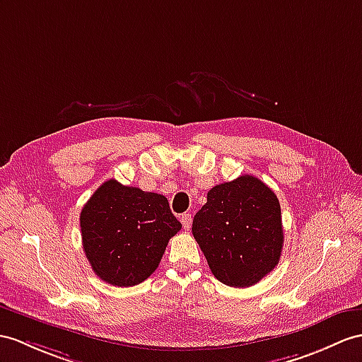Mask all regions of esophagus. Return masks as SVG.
Masks as SVG:
<instances>
[{
    "label": "esophagus",
    "mask_w": 362,
    "mask_h": 362,
    "mask_svg": "<svg viewBox=\"0 0 362 362\" xmlns=\"http://www.w3.org/2000/svg\"><path fill=\"white\" fill-rule=\"evenodd\" d=\"M181 223H182L184 228H186V230H189L190 224H192V215H190V214H184V215L181 216Z\"/></svg>",
    "instance_id": "esophagus-1"
}]
</instances>
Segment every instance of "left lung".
Here are the masks:
<instances>
[{"mask_svg": "<svg viewBox=\"0 0 362 362\" xmlns=\"http://www.w3.org/2000/svg\"><path fill=\"white\" fill-rule=\"evenodd\" d=\"M192 233L218 281L250 287L279 262L284 244L279 201L261 180L243 175L209 190Z\"/></svg>", "mask_w": 362, "mask_h": 362, "instance_id": "left-lung-1", "label": "left lung"}]
</instances>
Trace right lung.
I'll return each mask as SVG.
<instances>
[{"instance_id": "right-lung-1", "label": "right lung", "mask_w": 362, "mask_h": 362, "mask_svg": "<svg viewBox=\"0 0 362 362\" xmlns=\"http://www.w3.org/2000/svg\"><path fill=\"white\" fill-rule=\"evenodd\" d=\"M79 226L95 275L118 287L136 286L151 276L167 243L181 230L165 197L117 180L95 190L81 210Z\"/></svg>"}]
</instances>
